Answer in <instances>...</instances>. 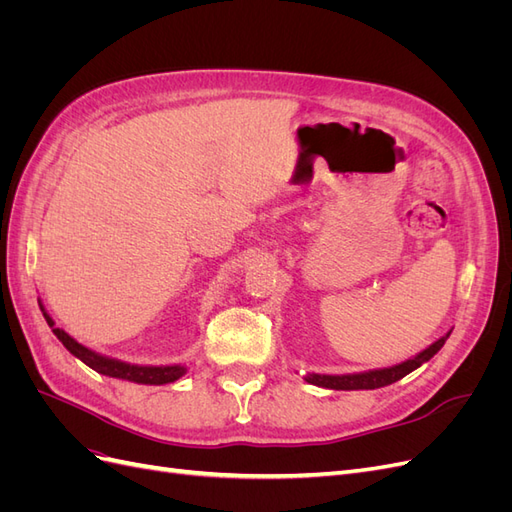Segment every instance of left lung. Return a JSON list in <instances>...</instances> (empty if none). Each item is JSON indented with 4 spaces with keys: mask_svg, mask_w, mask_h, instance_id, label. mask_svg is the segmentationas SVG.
I'll use <instances>...</instances> for the list:
<instances>
[{
    "mask_svg": "<svg viewBox=\"0 0 512 512\" xmlns=\"http://www.w3.org/2000/svg\"><path fill=\"white\" fill-rule=\"evenodd\" d=\"M448 331L446 335H442L438 342H433L429 348H425L423 352H418L412 359L393 365V367H382V369H369V371H359V374H342V376H327V374H305L303 380L314 384V386H322V389H333V391H374V389H382V386H389L397 380H401L404 376H408L410 371L418 369L423 363H427L433 354H438V350L446 344Z\"/></svg>",
    "mask_w": 512,
    "mask_h": 512,
    "instance_id": "obj_1",
    "label": "left lung"
}]
</instances>
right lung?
<instances>
[{"mask_svg": "<svg viewBox=\"0 0 512 512\" xmlns=\"http://www.w3.org/2000/svg\"><path fill=\"white\" fill-rule=\"evenodd\" d=\"M38 305H40V312H42L46 324H49L51 331L55 333L59 342L66 346V350L72 356H76L79 361H83L87 367L98 371V374H102V376L128 380V382H136V384L160 386V384H168V382L179 380L185 374V371H188V367L181 365V363H177V365H138V363H128V361H121V359H113V356L100 354V352L76 342V339L70 333H66L64 329H59L55 320L51 318V314L46 312V307L42 305L40 299H38Z\"/></svg>", "mask_w": 512, "mask_h": 512, "instance_id": "1", "label": "right lung"}]
</instances>
